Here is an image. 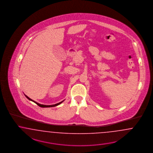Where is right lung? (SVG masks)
I'll use <instances>...</instances> for the list:
<instances>
[{"instance_id": "right-lung-1", "label": "right lung", "mask_w": 153, "mask_h": 153, "mask_svg": "<svg viewBox=\"0 0 153 153\" xmlns=\"http://www.w3.org/2000/svg\"><path fill=\"white\" fill-rule=\"evenodd\" d=\"M25 97H27V98H28L29 100H30V101H33V102H34L35 104H36L38 106H40V107H42V108H49V107H54V106H57V105H59V104H61L62 103V102H63V101H61L60 102H59V103H58V104H55V105H42V104H39V103H37L36 102H35V101H33V100H32V99H31L30 98H29L28 96H27L26 95H25Z\"/></svg>"}]
</instances>
